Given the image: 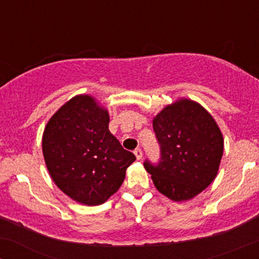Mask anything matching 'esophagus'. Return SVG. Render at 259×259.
<instances>
[{
  "label": "esophagus",
  "mask_w": 259,
  "mask_h": 259,
  "mask_svg": "<svg viewBox=\"0 0 259 259\" xmlns=\"http://www.w3.org/2000/svg\"><path fill=\"white\" fill-rule=\"evenodd\" d=\"M134 154L136 156V159H141L142 158V151L140 150V148H136V150L134 151Z\"/></svg>",
  "instance_id": "1"
}]
</instances>
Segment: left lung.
<instances>
[{"instance_id": "8db88e82", "label": "left lung", "mask_w": 259, "mask_h": 259, "mask_svg": "<svg viewBox=\"0 0 259 259\" xmlns=\"http://www.w3.org/2000/svg\"><path fill=\"white\" fill-rule=\"evenodd\" d=\"M162 160L145 163L162 195L174 202L192 200L218 174L224 151L221 127L209 112L194 100L181 97L153 117Z\"/></svg>"}]
</instances>
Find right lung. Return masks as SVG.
<instances>
[{
    "mask_svg": "<svg viewBox=\"0 0 259 259\" xmlns=\"http://www.w3.org/2000/svg\"><path fill=\"white\" fill-rule=\"evenodd\" d=\"M108 109L89 94L59 107L42 134V153L53 183L85 206H99L114 195L136 159L108 129Z\"/></svg>",
    "mask_w": 259,
    "mask_h": 259,
    "instance_id": "add662e5",
    "label": "right lung"
}]
</instances>
